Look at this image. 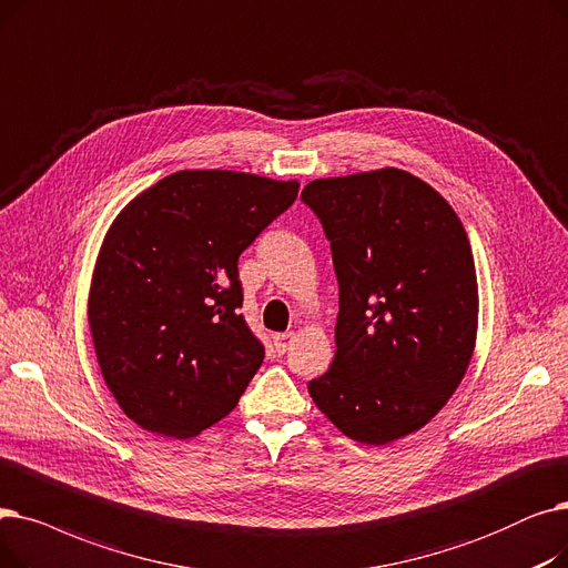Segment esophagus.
<instances>
[{
    "label": "esophagus",
    "mask_w": 568,
    "mask_h": 568,
    "mask_svg": "<svg viewBox=\"0 0 568 568\" xmlns=\"http://www.w3.org/2000/svg\"><path fill=\"white\" fill-rule=\"evenodd\" d=\"M293 339H295L293 333H280V335H275V354H277V356H284L286 351L291 348Z\"/></svg>",
    "instance_id": "esophagus-1"
}]
</instances>
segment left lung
Wrapping results in <instances>:
<instances>
[{
	"instance_id": "left-lung-1",
	"label": "left lung",
	"mask_w": 568,
	"mask_h": 568,
	"mask_svg": "<svg viewBox=\"0 0 568 568\" xmlns=\"http://www.w3.org/2000/svg\"><path fill=\"white\" fill-rule=\"evenodd\" d=\"M339 284L335 358L307 384L346 437L384 446L420 429L460 386L476 342L467 233L442 194L384 169L310 182Z\"/></svg>"
}]
</instances>
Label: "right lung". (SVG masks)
I'll list each match as a JSON object with an SVG mask.
<instances>
[{"mask_svg":"<svg viewBox=\"0 0 568 568\" xmlns=\"http://www.w3.org/2000/svg\"><path fill=\"white\" fill-rule=\"evenodd\" d=\"M295 196L293 180L180 171L118 214L88 314L105 386L133 423L186 439L235 409L265 356L237 312V258Z\"/></svg>","mask_w":568,"mask_h":568,"instance_id":"add662e5","label":"right lung"}]
</instances>
